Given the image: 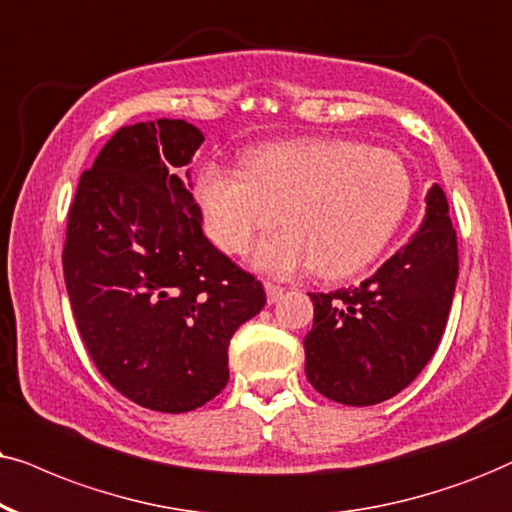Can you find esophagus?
Masks as SVG:
<instances>
[{
    "label": "esophagus",
    "mask_w": 512,
    "mask_h": 512,
    "mask_svg": "<svg viewBox=\"0 0 512 512\" xmlns=\"http://www.w3.org/2000/svg\"><path fill=\"white\" fill-rule=\"evenodd\" d=\"M264 290H267V300H269V304H274V302H278L283 297V293H286V290H283L281 286H276V283H264Z\"/></svg>",
    "instance_id": "esophagus-1"
}]
</instances>
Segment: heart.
Listing matches in <instances>:
<instances>
[{
	"label": "heart",
	"mask_w": 512,
	"mask_h": 512,
	"mask_svg": "<svg viewBox=\"0 0 512 512\" xmlns=\"http://www.w3.org/2000/svg\"><path fill=\"white\" fill-rule=\"evenodd\" d=\"M196 200L210 241L243 255L278 222L286 229L252 252L257 269L290 276L312 269L347 278L368 267L409 210L411 174L387 148L349 139H293L252 151L245 172L205 165Z\"/></svg>",
	"instance_id": "1"
}]
</instances>
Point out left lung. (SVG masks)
Listing matches in <instances>:
<instances>
[{
  "label": "left lung",
  "instance_id": "8db88e82",
  "mask_svg": "<svg viewBox=\"0 0 512 512\" xmlns=\"http://www.w3.org/2000/svg\"><path fill=\"white\" fill-rule=\"evenodd\" d=\"M425 219L404 248L357 288L309 293L314 326L304 373L316 392L373 406L416 380L442 340L458 278V245L442 186L425 196Z\"/></svg>",
  "mask_w": 512,
  "mask_h": 512
}]
</instances>
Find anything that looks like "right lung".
<instances>
[{
  "mask_svg": "<svg viewBox=\"0 0 512 512\" xmlns=\"http://www.w3.org/2000/svg\"><path fill=\"white\" fill-rule=\"evenodd\" d=\"M203 139L186 120L120 127L68 212L63 276L84 347L115 390L160 413L224 390L231 335L267 302L203 234L184 172Z\"/></svg>",
  "mask_w": 512,
  "mask_h": 512,
  "instance_id": "1",
  "label": "right lung"
}]
</instances>
